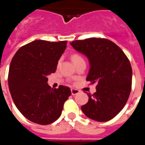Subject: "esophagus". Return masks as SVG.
I'll return each mask as SVG.
<instances>
[{"label": "esophagus", "instance_id": "esophagus-1", "mask_svg": "<svg viewBox=\"0 0 145 145\" xmlns=\"http://www.w3.org/2000/svg\"><path fill=\"white\" fill-rule=\"evenodd\" d=\"M80 93V91L78 90V89H75V88H72V89H71V93L72 95H76V94H78V93Z\"/></svg>", "mask_w": 145, "mask_h": 145}]
</instances>
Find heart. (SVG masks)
I'll list each match as a JSON object with an SVG mask.
<instances>
[{
    "label": "heart",
    "mask_w": 145,
    "mask_h": 145,
    "mask_svg": "<svg viewBox=\"0 0 145 145\" xmlns=\"http://www.w3.org/2000/svg\"><path fill=\"white\" fill-rule=\"evenodd\" d=\"M72 61H73L74 63H75V62H77V61H80V60H84V59H83V57H81V56H80L79 54H75L72 55ZM60 62V61H59Z\"/></svg>",
    "instance_id": "1"
}]
</instances>
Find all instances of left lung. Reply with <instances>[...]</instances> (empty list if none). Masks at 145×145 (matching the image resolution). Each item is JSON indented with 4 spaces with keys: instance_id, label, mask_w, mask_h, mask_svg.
I'll return each instance as SVG.
<instances>
[{
    "instance_id": "left-lung-1",
    "label": "left lung",
    "mask_w": 145,
    "mask_h": 145,
    "mask_svg": "<svg viewBox=\"0 0 145 145\" xmlns=\"http://www.w3.org/2000/svg\"><path fill=\"white\" fill-rule=\"evenodd\" d=\"M70 45L88 58L86 80L97 84L95 93H87L88 101L82 111L96 121L111 120L122 110L130 95L132 69L129 59L116 43L105 38L74 40Z\"/></svg>"
}]
</instances>
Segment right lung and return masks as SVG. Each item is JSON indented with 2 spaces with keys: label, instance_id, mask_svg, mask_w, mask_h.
<instances>
[{
  "label": "right lung",
  "instance_id": "1",
  "mask_svg": "<svg viewBox=\"0 0 145 145\" xmlns=\"http://www.w3.org/2000/svg\"><path fill=\"white\" fill-rule=\"evenodd\" d=\"M67 42L37 40L22 46L13 57L8 72V88L20 112L35 123L48 125L60 117L69 87L52 88L48 75L55 72Z\"/></svg>",
  "mask_w": 145,
  "mask_h": 145
}]
</instances>
